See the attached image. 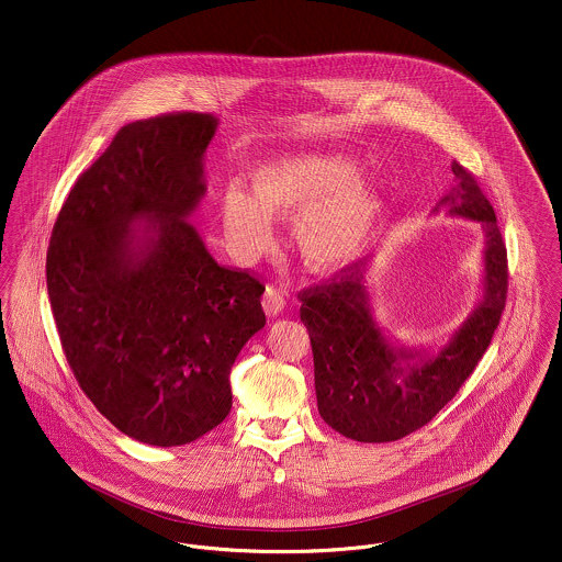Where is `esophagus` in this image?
<instances>
[{"label": "esophagus", "instance_id": "esophagus-1", "mask_svg": "<svg viewBox=\"0 0 562 562\" xmlns=\"http://www.w3.org/2000/svg\"><path fill=\"white\" fill-rule=\"evenodd\" d=\"M284 305H286L284 294L280 293L278 289H273V286H268L266 294H263V310H266V314L268 316H278V314L284 312Z\"/></svg>", "mask_w": 562, "mask_h": 562}]
</instances>
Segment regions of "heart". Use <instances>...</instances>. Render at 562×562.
Masks as SVG:
<instances>
[{
    "label": "heart",
    "instance_id": "b5f03b06",
    "mask_svg": "<svg viewBox=\"0 0 562 562\" xmlns=\"http://www.w3.org/2000/svg\"><path fill=\"white\" fill-rule=\"evenodd\" d=\"M379 191L362 179L360 161L346 154H296L261 164L252 191L227 186L221 225L229 250L250 261L273 240V218L293 216V241L314 271L346 268L367 246L381 216Z\"/></svg>",
    "mask_w": 562,
    "mask_h": 562
}]
</instances>
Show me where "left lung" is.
<instances>
[{
  "instance_id": "obj_1",
  "label": "left lung",
  "mask_w": 562,
  "mask_h": 562,
  "mask_svg": "<svg viewBox=\"0 0 562 562\" xmlns=\"http://www.w3.org/2000/svg\"><path fill=\"white\" fill-rule=\"evenodd\" d=\"M451 170L453 188L434 213L447 209L481 223L484 269L479 305L442 348H408L381 330L367 259L301 294L299 314L314 351L318 411L330 428L351 440L392 442L431 422L476 369L506 307L508 255L495 211L461 164L453 161Z\"/></svg>"
}]
</instances>
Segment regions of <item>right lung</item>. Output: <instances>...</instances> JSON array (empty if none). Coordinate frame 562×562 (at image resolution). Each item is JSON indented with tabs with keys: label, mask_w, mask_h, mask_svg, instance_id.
Returning a JSON list of instances; mask_svg holds the SVG:
<instances>
[{
	"label": "right lung",
	"mask_w": 562,
	"mask_h": 562,
	"mask_svg": "<svg viewBox=\"0 0 562 562\" xmlns=\"http://www.w3.org/2000/svg\"><path fill=\"white\" fill-rule=\"evenodd\" d=\"M211 113L138 120L69 191L46 282L83 394L138 442L179 447L232 411V367L266 286L214 261L188 221L206 193Z\"/></svg>",
	"instance_id": "add662e5"
}]
</instances>
